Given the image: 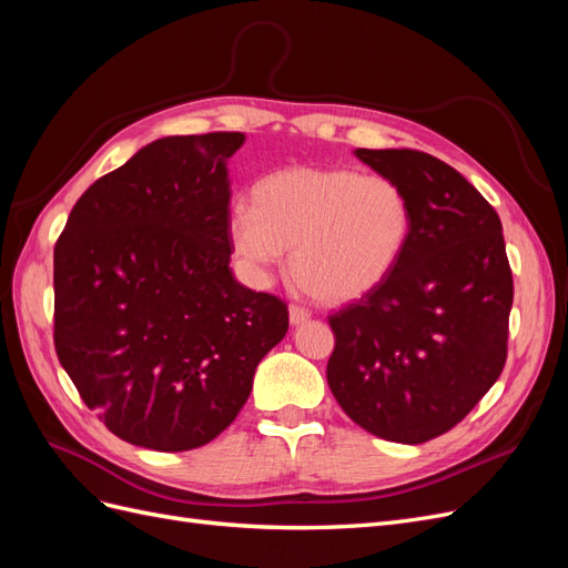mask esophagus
<instances>
[{
  "label": "esophagus",
  "instance_id": "obj_1",
  "mask_svg": "<svg viewBox=\"0 0 568 568\" xmlns=\"http://www.w3.org/2000/svg\"><path fill=\"white\" fill-rule=\"evenodd\" d=\"M288 320H291V324H303L305 320H311V311L294 303V305H288Z\"/></svg>",
  "mask_w": 568,
  "mask_h": 568
}]
</instances>
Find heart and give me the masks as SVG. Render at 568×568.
Wrapping results in <instances>:
<instances>
[{"mask_svg":"<svg viewBox=\"0 0 568 568\" xmlns=\"http://www.w3.org/2000/svg\"><path fill=\"white\" fill-rule=\"evenodd\" d=\"M234 253L265 274L291 251L298 286L326 305L374 294L398 267L412 234L405 189L351 168H284L257 180L251 205L227 220Z\"/></svg>","mask_w":568,"mask_h":568,"instance_id":"1","label":"heart"}]
</instances>
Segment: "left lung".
Listing matches in <instances>:
<instances>
[{
    "mask_svg": "<svg viewBox=\"0 0 568 568\" xmlns=\"http://www.w3.org/2000/svg\"><path fill=\"white\" fill-rule=\"evenodd\" d=\"M398 182L412 234L398 267L329 315L326 382L365 432L417 445L459 424L507 359L514 282L503 222L455 168L415 149H357Z\"/></svg>",
    "mask_w": 568,
    "mask_h": 568,
    "instance_id": "left-lung-1",
    "label": "left lung"
}]
</instances>
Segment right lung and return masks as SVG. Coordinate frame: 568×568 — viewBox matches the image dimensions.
Returning a JSON list of instances; mask_svg holds the SVG:
<instances>
[{
	"label": "right lung",
	"mask_w": 568,
	"mask_h": 568,
	"mask_svg": "<svg viewBox=\"0 0 568 568\" xmlns=\"http://www.w3.org/2000/svg\"><path fill=\"white\" fill-rule=\"evenodd\" d=\"M244 132L163 136L99 178L54 246V348L111 434L194 450L236 419L286 303L234 280L227 159Z\"/></svg>",
	"instance_id": "1"
}]
</instances>
